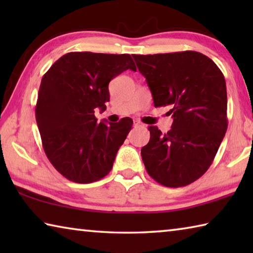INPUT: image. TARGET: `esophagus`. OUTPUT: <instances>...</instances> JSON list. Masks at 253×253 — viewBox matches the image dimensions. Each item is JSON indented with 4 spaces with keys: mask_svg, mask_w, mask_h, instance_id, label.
<instances>
[{
    "mask_svg": "<svg viewBox=\"0 0 253 253\" xmlns=\"http://www.w3.org/2000/svg\"><path fill=\"white\" fill-rule=\"evenodd\" d=\"M134 127H144V124H142L138 121H135L134 122Z\"/></svg>",
    "mask_w": 253,
    "mask_h": 253,
    "instance_id": "obj_1",
    "label": "esophagus"
}]
</instances>
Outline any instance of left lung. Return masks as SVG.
<instances>
[{
	"label": "left lung",
	"mask_w": 253,
	"mask_h": 253,
	"mask_svg": "<svg viewBox=\"0 0 253 253\" xmlns=\"http://www.w3.org/2000/svg\"><path fill=\"white\" fill-rule=\"evenodd\" d=\"M146 78L154 106H170L173 126L166 134L149 126L140 154L149 176L168 187L193 183L207 172L223 140L226 118L224 76L196 51L132 54Z\"/></svg>",
	"instance_id": "8db88e82"
}]
</instances>
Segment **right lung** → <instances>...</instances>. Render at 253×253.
<instances>
[{
    "label": "right lung",
    "instance_id": "obj_1",
    "mask_svg": "<svg viewBox=\"0 0 253 253\" xmlns=\"http://www.w3.org/2000/svg\"><path fill=\"white\" fill-rule=\"evenodd\" d=\"M130 69L129 54L69 52L42 77L36 119L46 157L75 183L99 181L108 174L132 121L97 123L95 110L106 109L111 79Z\"/></svg>",
    "mask_w": 253,
    "mask_h": 253
}]
</instances>
